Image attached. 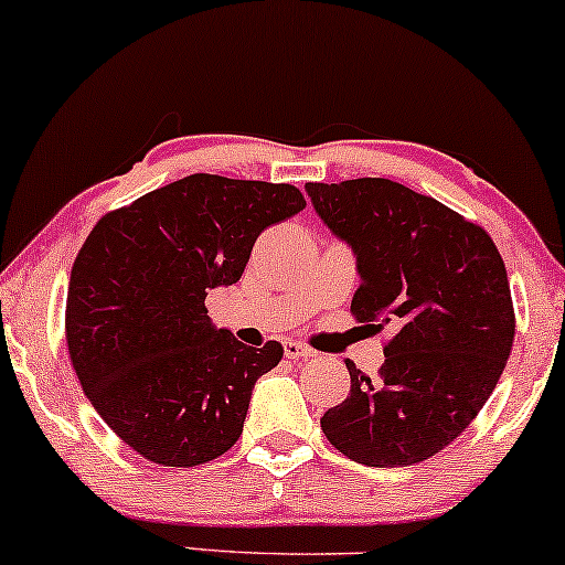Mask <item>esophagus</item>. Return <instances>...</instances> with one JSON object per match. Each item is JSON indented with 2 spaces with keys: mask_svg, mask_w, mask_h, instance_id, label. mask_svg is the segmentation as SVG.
I'll list each match as a JSON object with an SVG mask.
<instances>
[{
  "mask_svg": "<svg viewBox=\"0 0 565 565\" xmlns=\"http://www.w3.org/2000/svg\"><path fill=\"white\" fill-rule=\"evenodd\" d=\"M284 354L289 356V360H297V362H302V360H310V356H316V352H312L310 347H305V344H299V341H284Z\"/></svg>",
  "mask_w": 565,
  "mask_h": 565,
  "instance_id": "esophagus-1",
  "label": "esophagus"
}]
</instances>
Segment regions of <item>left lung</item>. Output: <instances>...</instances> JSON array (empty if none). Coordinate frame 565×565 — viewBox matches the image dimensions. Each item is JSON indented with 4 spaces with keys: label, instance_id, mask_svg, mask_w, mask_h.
Listing matches in <instances>:
<instances>
[{
    "label": "left lung",
    "instance_id": "8db88e82",
    "mask_svg": "<svg viewBox=\"0 0 565 565\" xmlns=\"http://www.w3.org/2000/svg\"><path fill=\"white\" fill-rule=\"evenodd\" d=\"M316 213L356 255L352 316L394 328L375 377L320 419L365 467H409L459 438L498 385L516 333L509 274L482 226L404 184L307 182Z\"/></svg>",
    "mask_w": 565,
    "mask_h": 565
}]
</instances>
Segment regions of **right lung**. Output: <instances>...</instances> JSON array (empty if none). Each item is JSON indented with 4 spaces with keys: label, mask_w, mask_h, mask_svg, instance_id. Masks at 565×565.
Listing matches in <instances>:
<instances>
[{
    "label": "right lung",
    "mask_w": 565,
    "mask_h": 565,
    "mask_svg": "<svg viewBox=\"0 0 565 565\" xmlns=\"http://www.w3.org/2000/svg\"><path fill=\"white\" fill-rule=\"evenodd\" d=\"M295 184L190 174L106 213L70 274L64 333L85 396L142 459L198 467L237 443L255 381L284 356L209 318L255 239L295 216Z\"/></svg>",
    "instance_id": "right-lung-1"
}]
</instances>
